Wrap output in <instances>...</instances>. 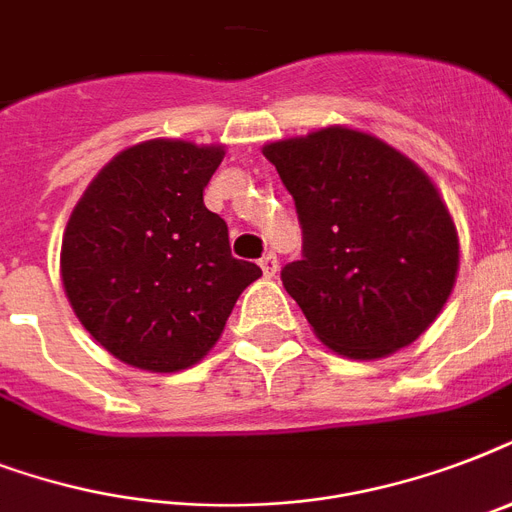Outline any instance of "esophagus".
Segmentation results:
<instances>
[{
    "label": "esophagus",
    "instance_id": "esophagus-1",
    "mask_svg": "<svg viewBox=\"0 0 512 512\" xmlns=\"http://www.w3.org/2000/svg\"><path fill=\"white\" fill-rule=\"evenodd\" d=\"M260 268H263V273L268 276V279H273V276H276V271H279V260H276V255H273V252H268V255L260 257Z\"/></svg>",
    "mask_w": 512,
    "mask_h": 512
}]
</instances>
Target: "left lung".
I'll list each match as a JSON object with an SVG mask.
<instances>
[{
	"mask_svg": "<svg viewBox=\"0 0 512 512\" xmlns=\"http://www.w3.org/2000/svg\"><path fill=\"white\" fill-rule=\"evenodd\" d=\"M292 193L303 260L281 281L324 345L382 358L412 345L452 295L460 244L430 177L388 143L327 127L263 148Z\"/></svg>",
	"mask_w": 512,
	"mask_h": 512,
	"instance_id": "left-lung-1",
	"label": "left lung"
}]
</instances>
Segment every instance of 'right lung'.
<instances>
[{"label":"right lung","mask_w":512,"mask_h":512,"mask_svg":"<svg viewBox=\"0 0 512 512\" xmlns=\"http://www.w3.org/2000/svg\"><path fill=\"white\" fill-rule=\"evenodd\" d=\"M223 146L146 140L98 172L71 212L60 276L76 319L119 361L180 372L207 356L263 276L204 207Z\"/></svg>","instance_id":"1"}]
</instances>
